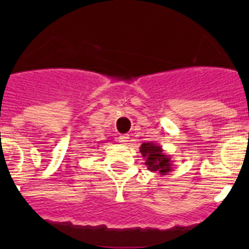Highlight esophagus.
<instances>
[{"label": "esophagus", "mask_w": 249, "mask_h": 249, "mask_svg": "<svg viewBox=\"0 0 249 249\" xmlns=\"http://www.w3.org/2000/svg\"><path fill=\"white\" fill-rule=\"evenodd\" d=\"M119 142L122 143V144H126L127 142H129V135H122V136H119Z\"/></svg>", "instance_id": "obj_1"}]
</instances>
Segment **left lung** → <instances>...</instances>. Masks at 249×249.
Returning <instances> with one entry per match:
<instances>
[{
	"instance_id": "1",
	"label": "left lung",
	"mask_w": 249,
	"mask_h": 249,
	"mask_svg": "<svg viewBox=\"0 0 249 249\" xmlns=\"http://www.w3.org/2000/svg\"><path fill=\"white\" fill-rule=\"evenodd\" d=\"M140 152L144 158V165L149 171L167 175L172 171L173 164L170 154H166L162 147L154 142H144L141 144Z\"/></svg>"
}]
</instances>
